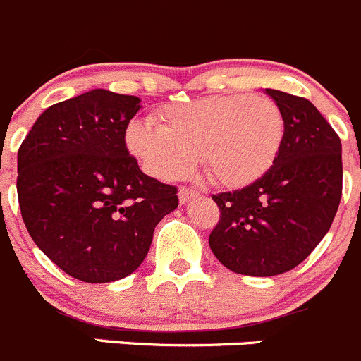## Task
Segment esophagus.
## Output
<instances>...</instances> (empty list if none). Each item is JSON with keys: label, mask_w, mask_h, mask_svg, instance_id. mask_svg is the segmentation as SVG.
Returning <instances> with one entry per match:
<instances>
[{"label": "esophagus", "mask_w": 361, "mask_h": 361, "mask_svg": "<svg viewBox=\"0 0 361 361\" xmlns=\"http://www.w3.org/2000/svg\"><path fill=\"white\" fill-rule=\"evenodd\" d=\"M198 195L200 193L195 190H191V188H180V190H178V200H180V204H186V202L197 198Z\"/></svg>", "instance_id": "1"}]
</instances>
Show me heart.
<instances>
[{"label":"heart","instance_id":"obj_1","mask_svg":"<svg viewBox=\"0 0 361 361\" xmlns=\"http://www.w3.org/2000/svg\"><path fill=\"white\" fill-rule=\"evenodd\" d=\"M156 122L131 123L127 147L164 180L190 173L200 156L214 183L246 186L273 164L283 140V115L264 95H211L164 106Z\"/></svg>","mask_w":361,"mask_h":361}]
</instances>
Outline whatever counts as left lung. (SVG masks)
Returning a JSON list of instances; mask_svg holds the SVG:
<instances>
[{
	"label": "left lung",
	"mask_w": 361,
	"mask_h": 361,
	"mask_svg": "<svg viewBox=\"0 0 361 361\" xmlns=\"http://www.w3.org/2000/svg\"><path fill=\"white\" fill-rule=\"evenodd\" d=\"M283 115L269 170L243 190L212 195L216 259L248 276H274L303 262L328 234L342 198V143L308 99L266 88Z\"/></svg>",
	"instance_id": "obj_1"
}]
</instances>
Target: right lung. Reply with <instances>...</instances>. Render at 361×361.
I'll return each mask as SVG.
<instances>
[{
  "label": "right lung",
  "mask_w": 361,
  "mask_h": 361,
  "mask_svg": "<svg viewBox=\"0 0 361 361\" xmlns=\"http://www.w3.org/2000/svg\"><path fill=\"white\" fill-rule=\"evenodd\" d=\"M140 99L87 92L49 106L17 152V198L35 245L72 278L106 283L147 257L177 188L143 173L126 145Z\"/></svg>",
  "instance_id": "add662e5"
}]
</instances>
